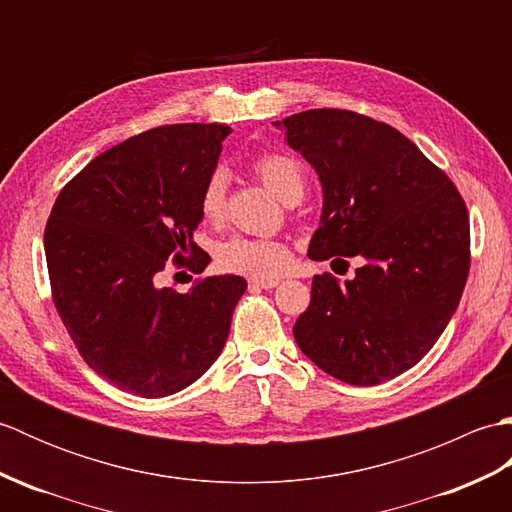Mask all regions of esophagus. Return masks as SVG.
Listing matches in <instances>:
<instances>
[{"instance_id":"1","label":"esophagus","mask_w":512,"mask_h":512,"mask_svg":"<svg viewBox=\"0 0 512 512\" xmlns=\"http://www.w3.org/2000/svg\"><path fill=\"white\" fill-rule=\"evenodd\" d=\"M279 284V279H262V277H250L248 286L250 288H262V290H270Z\"/></svg>"}]
</instances>
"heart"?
Masks as SVG:
<instances>
[{
  "label": "heart",
  "instance_id": "1",
  "mask_svg": "<svg viewBox=\"0 0 512 512\" xmlns=\"http://www.w3.org/2000/svg\"><path fill=\"white\" fill-rule=\"evenodd\" d=\"M255 176L262 180L268 191L288 202H299L306 193V171L303 165L290 154L268 151L253 160ZM226 202V173L215 169L206 178L200 191V213L204 220L215 222L224 213ZM290 248L277 239H255V237H231L217 248V264L233 273H244L262 279H273L284 273L290 264Z\"/></svg>",
  "mask_w": 512,
  "mask_h": 512
}]
</instances>
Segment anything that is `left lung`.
Segmentation results:
<instances>
[{"mask_svg":"<svg viewBox=\"0 0 512 512\" xmlns=\"http://www.w3.org/2000/svg\"><path fill=\"white\" fill-rule=\"evenodd\" d=\"M273 125L323 189L308 257L361 262L343 284L312 279L295 341L343 383L396 378L436 345L460 303L471 264L462 195L407 136L374 118L308 110Z\"/></svg>","mask_w":512,"mask_h":512,"instance_id":"8db88e82","label":"left lung"}]
</instances>
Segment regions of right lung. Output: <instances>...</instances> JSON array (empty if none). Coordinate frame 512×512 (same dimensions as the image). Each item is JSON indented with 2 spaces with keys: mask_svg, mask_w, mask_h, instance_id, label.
<instances>
[{
  "mask_svg": "<svg viewBox=\"0 0 512 512\" xmlns=\"http://www.w3.org/2000/svg\"><path fill=\"white\" fill-rule=\"evenodd\" d=\"M228 134L217 123L149 129L94 158L52 206L54 306L85 363L127 394H176L222 354L246 281L206 277L187 295L158 281L171 255L193 273L211 262L191 237ZM187 247L199 257L184 260Z\"/></svg>",
  "mask_w": 512,
  "mask_h": 512,
  "instance_id": "right-lung-1",
  "label": "right lung"
}]
</instances>
